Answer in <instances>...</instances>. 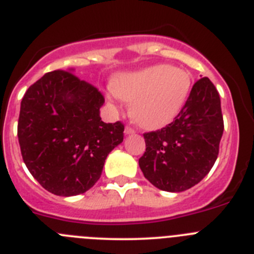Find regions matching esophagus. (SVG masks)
<instances>
[{
	"mask_svg": "<svg viewBox=\"0 0 254 254\" xmlns=\"http://www.w3.org/2000/svg\"><path fill=\"white\" fill-rule=\"evenodd\" d=\"M124 132H125V135H131V134H134V132H135V130L132 129V127H125Z\"/></svg>",
	"mask_w": 254,
	"mask_h": 254,
	"instance_id": "1",
	"label": "esophagus"
}]
</instances>
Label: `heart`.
Here are the masks:
<instances>
[{
  "mask_svg": "<svg viewBox=\"0 0 254 254\" xmlns=\"http://www.w3.org/2000/svg\"><path fill=\"white\" fill-rule=\"evenodd\" d=\"M192 78L187 70L170 64H155L114 79L107 100L114 106L131 102L130 115L140 127L157 130L177 118L191 92Z\"/></svg>",
  "mask_w": 254,
  "mask_h": 254,
  "instance_id": "obj_1",
  "label": "heart"
}]
</instances>
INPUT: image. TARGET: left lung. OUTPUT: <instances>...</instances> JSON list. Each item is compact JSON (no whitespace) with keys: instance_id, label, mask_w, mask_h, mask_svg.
Here are the masks:
<instances>
[{"instance_id":"left-lung-1","label":"left lung","mask_w":254,"mask_h":254,"mask_svg":"<svg viewBox=\"0 0 254 254\" xmlns=\"http://www.w3.org/2000/svg\"><path fill=\"white\" fill-rule=\"evenodd\" d=\"M223 131L220 97L204 77L193 84L186 105L171 124L144 134L145 152L139 159L144 177L168 192L191 189L215 163Z\"/></svg>"}]
</instances>
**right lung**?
I'll use <instances>...</instances> for the list:
<instances>
[{
    "label": "right lung",
    "mask_w": 254,
    "mask_h": 254,
    "mask_svg": "<svg viewBox=\"0 0 254 254\" xmlns=\"http://www.w3.org/2000/svg\"><path fill=\"white\" fill-rule=\"evenodd\" d=\"M45 73L22 97L17 136L29 172L58 196L83 193L99 181L109 153L124 139L120 122L104 123V96L73 74Z\"/></svg>",
    "instance_id": "add662e5"
}]
</instances>
